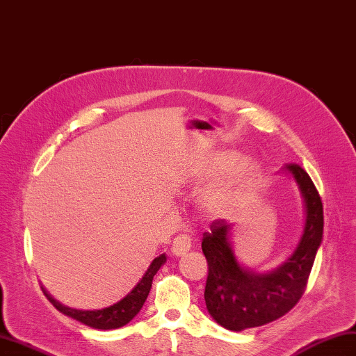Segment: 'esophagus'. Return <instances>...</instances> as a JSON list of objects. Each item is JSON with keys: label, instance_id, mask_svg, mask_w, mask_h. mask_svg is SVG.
<instances>
[{"label": "esophagus", "instance_id": "1", "mask_svg": "<svg viewBox=\"0 0 356 356\" xmlns=\"http://www.w3.org/2000/svg\"><path fill=\"white\" fill-rule=\"evenodd\" d=\"M189 249H191V238H189L188 235L181 234V235H177L175 239H172L171 253L175 256L185 254L186 252H189Z\"/></svg>", "mask_w": 356, "mask_h": 356}]
</instances>
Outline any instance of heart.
<instances>
[{
  "label": "heart",
  "mask_w": 356,
  "mask_h": 356,
  "mask_svg": "<svg viewBox=\"0 0 356 356\" xmlns=\"http://www.w3.org/2000/svg\"><path fill=\"white\" fill-rule=\"evenodd\" d=\"M238 163V158L235 154H226L212 163L209 168L211 175H221L232 170ZM243 189V179L222 181L220 185L209 188L203 195V204L208 212L213 216H221L230 211V208L236 203L239 194Z\"/></svg>",
  "instance_id": "1"
}]
</instances>
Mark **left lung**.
Masks as SVG:
<instances>
[{
	"label": "left lung",
	"instance_id": "obj_1",
	"mask_svg": "<svg viewBox=\"0 0 356 356\" xmlns=\"http://www.w3.org/2000/svg\"><path fill=\"white\" fill-rule=\"evenodd\" d=\"M305 203V227L293 254L276 270L253 273L238 262L230 244L232 225L213 220L203 234L202 250L208 261L204 302L218 325L239 332L280 318L300 300L314 259L323 239V203L316 185L300 165L286 163Z\"/></svg>",
	"mask_w": 356,
	"mask_h": 356
}]
</instances>
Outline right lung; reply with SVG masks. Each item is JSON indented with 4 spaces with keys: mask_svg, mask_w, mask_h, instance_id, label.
I'll list each match as a JSON object with an SVG mask.
<instances>
[{
    "mask_svg": "<svg viewBox=\"0 0 356 356\" xmlns=\"http://www.w3.org/2000/svg\"><path fill=\"white\" fill-rule=\"evenodd\" d=\"M165 261H167V256L159 254L158 258H154L150 264V267L145 271L143 279L139 280L138 285L131 290L124 299L117 302L109 308L104 309H95V311H81V309H74L70 307H65L60 302H57L54 297L49 294L44 286L42 291L47 299L53 303V307L60 311L65 316H68L74 320L80 321L89 327L94 329H118L124 325H127L129 321L134 318L136 314L143 308L144 302L147 300V296L150 293L153 277L158 270L163 266Z\"/></svg>",
    "mask_w": 356,
    "mask_h": 356,
    "instance_id": "obj_1",
    "label": "right lung"
}]
</instances>
